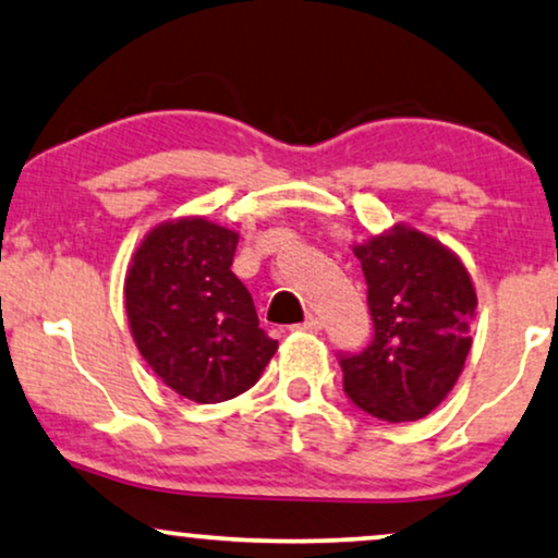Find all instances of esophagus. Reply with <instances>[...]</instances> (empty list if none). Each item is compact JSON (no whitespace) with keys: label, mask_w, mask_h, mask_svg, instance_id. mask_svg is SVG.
I'll return each mask as SVG.
<instances>
[{"label":"esophagus","mask_w":558,"mask_h":558,"mask_svg":"<svg viewBox=\"0 0 558 558\" xmlns=\"http://www.w3.org/2000/svg\"><path fill=\"white\" fill-rule=\"evenodd\" d=\"M323 328V323H320V318H315V315H307L305 320L302 323H298V326H294V331H307V333H318Z\"/></svg>","instance_id":"obj_1"}]
</instances>
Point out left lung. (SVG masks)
<instances>
[{
	"mask_svg": "<svg viewBox=\"0 0 558 558\" xmlns=\"http://www.w3.org/2000/svg\"><path fill=\"white\" fill-rule=\"evenodd\" d=\"M354 256L375 333L362 352L339 354L343 390L364 414L416 422L463 373L476 290L456 253L411 227L356 245Z\"/></svg>",
	"mask_w": 558,
	"mask_h": 558,
	"instance_id": "8db88e82",
	"label": "left lung"
}]
</instances>
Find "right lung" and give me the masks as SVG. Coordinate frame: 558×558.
Masks as SVG:
<instances>
[{
	"mask_svg": "<svg viewBox=\"0 0 558 558\" xmlns=\"http://www.w3.org/2000/svg\"><path fill=\"white\" fill-rule=\"evenodd\" d=\"M238 232L202 217L155 227L126 274L136 349L178 396L219 403L258 383L277 341L232 274Z\"/></svg>",
	"mask_w": 558,
	"mask_h": 558,
	"instance_id": "add662e5",
	"label": "right lung"
}]
</instances>
